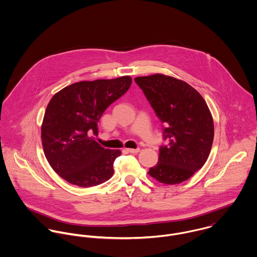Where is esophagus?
Wrapping results in <instances>:
<instances>
[{
    "label": "esophagus",
    "mask_w": 257,
    "mask_h": 257,
    "mask_svg": "<svg viewBox=\"0 0 257 257\" xmlns=\"http://www.w3.org/2000/svg\"><path fill=\"white\" fill-rule=\"evenodd\" d=\"M126 150H127L128 152H131V153H138V152L141 151L140 148H126Z\"/></svg>",
    "instance_id": "1"
}]
</instances>
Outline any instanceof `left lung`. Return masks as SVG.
Returning <instances> with one entry per match:
<instances>
[{
	"mask_svg": "<svg viewBox=\"0 0 257 257\" xmlns=\"http://www.w3.org/2000/svg\"><path fill=\"white\" fill-rule=\"evenodd\" d=\"M136 83L164 124L168 144L159 148L158 162L148 174L158 182L182 183L206 163L214 141L209 107L192 86L163 74L137 77Z\"/></svg>",
	"mask_w": 257,
	"mask_h": 257,
	"instance_id": "left-lung-1",
	"label": "left lung"
}]
</instances>
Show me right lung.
<instances>
[{
    "label": "right lung",
    "mask_w": 257,
    "mask_h": 257,
    "mask_svg": "<svg viewBox=\"0 0 257 257\" xmlns=\"http://www.w3.org/2000/svg\"><path fill=\"white\" fill-rule=\"evenodd\" d=\"M132 77L80 81L57 92L49 101L41 124L44 155L64 180L79 187L108 181L120 150L101 147L98 135L103 112L131 87Z\"/></svg>",
    "instance_id": "1"
}]
</instances>
